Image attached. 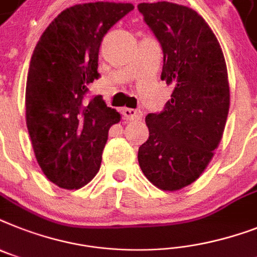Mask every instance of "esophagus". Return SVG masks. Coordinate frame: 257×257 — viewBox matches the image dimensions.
Instances as JSON below:
<instances>
[{
  "instance_id": "34e87169",
  "label": "esophagus",
  "mask_w": 257,
  "mask_h": 257,
  "mask_svg": "<svg viewBox=\"0 0 257 257\" xmlns=\"http://www.w3.org/2000/svg\"><path fill=\"white\" fill-rule=\"evenodd\" d=\"M121 113L125 120H131V121H133V120H140V118L143 117V112L141 110L132 109V108H124L121 110Z\"/></svg>"
}]
</instances>
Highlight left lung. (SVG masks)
Here are the masks:
<instances>
[{
  "mask_svg": "<svg viewBox=\"0 0 257 257\" xmlns=\"http://www.w3.org/2000/svg\"><path fill=\"white\" fill-rule=\"evenodd\" d=\"M137 8L162 47L161 79L174 85L164 110L145 117L149 139L137 157L154 186L176 191L199 178L222 140L230 108L226 60L195 10L168 1Z\"/></svg>",
  "mask_w": 257,
  "mask_h": 257,
  "instance_id": "left-lung-1",
  "label": "left lung"
}]
</instances>
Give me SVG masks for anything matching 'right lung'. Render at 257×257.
Wrapping results in <instances>:
<instances>
[{
	"instance_id": "right-lung-1",
	"label": "right lung",
	"mask_w": 257,
	"mask_h": 257,
	"mask_svg": "<svg viewBox=\"0 0 257 257\" xmlns=\"http://www.w3.org/2000/svg\"><path fill=\"white\" fill-rule=\"evenodd\" d=\"M133 9L100 1L71 6L35 46L26 83L27 131L42 172L62 189H79L96 176L108 131L120 121L101 96H88V85L99 78L103 37Z\"/></svg>"
}]
</instances>
